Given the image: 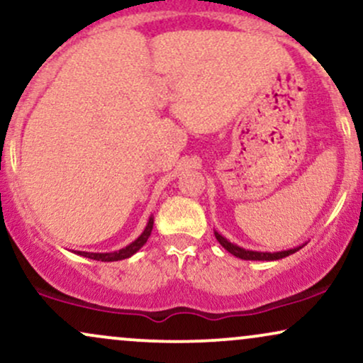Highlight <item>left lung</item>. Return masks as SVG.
Segmentation results:
<instances>
[{"instance_id": "obj_1", "label": "left lung", "mask_w": 363, "mask_h": 363, "mask_svg": "<svg viewBox=\"0 0 363 363\" xmlns=\"http://www.w3.org/2000/svg\"><path fill=\"white\" fill-rule=\"evenodd\" d=\"M215 237L218 242H220V245L225 248V250H228L231 255L238 257V259H243V260H279V259H284V257L291 255V253L298 252L299 248H303L304 245L301 247H296V248H291V250H282V252H253V250H245V248L235 245V243H231L226 240L225 237H221L218 231H215Z\"/></svg>"}]
</instances>
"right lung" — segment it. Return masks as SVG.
<instances>
[{
  "label": "right lung",
  "mask_w": 363,
  "mask_h": 363,
  "mask_svg": "<svg viewBox=\"0 0 363 363\" xmlns=\"http://www.w3.org/2000/svg\"><path fill=\"white\" fill-rule=\"evenodd\" d=\"M152 228H154V218L150 216V220H148V223L145 226V230H143V233L140 235V237L135 240V242L130 243V245L121 248V250L110 252V253H91V252H76V253H77V255L86 257V259L101 260V262H116V260L128 259V257H132L133 253H137L140 248L145 245L148 237H150V233H152Z\"/></svg>",
  "instance_id": "1"
}]
</instances>
